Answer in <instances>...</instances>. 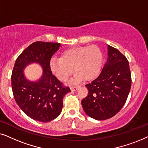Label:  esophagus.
<instances>
[{"mask_svg": "<svg viewBox=\"0 0 148 148\" xmlns=\"http://www.w3.org/2000/svg\"><path fill=\"white\" fill-rule=\"evenodd\" d=\"M77 88H78L77 86H71V87H70L71 90L72 92H74V91H76L77 90Z\"/></svg>", "mask_w": 148, "mask_h": 148, "instance_id": "1", "label": "esophagus"}]
</instances>
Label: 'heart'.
Wrapping results in <instances>:
<instances>
[{
  "mask_svg": "<svg viewBox=\"0 0 148 148\" xmlns=\"http://www.w3.org/2000/svg\"><path fill=\"white\" fill-rule=\"evenodd\" d=\"M102 63V53L98 46H77L62 52L60 58H52L50 66L52 73L61 82H66L74 69L75 75L73 82L82 79L92 80L96 77Z\"/></svg>",
  "mask_w": 148,
  "mask_h": 148,
  "instance_id": "1",
  "label": "heart"
}]
</instances>
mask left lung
<instances>
[{"mask_svg": "<svg viewBox=\"0 0 148 148\" xmlns=\"http://www.w3.org/2000/svg\"><path fill=\"white\" fill-rule=\"evenodd\" d=\"M108 58L96 79L86 85L88 94L82 101L85 112L96 120L114 116L124 106L131 86V74L126 57L108 45Z\"/></svg>", "mask_w": 148, "mask_h": 148, "instance_id": "obj_1", "label": "left lung"}]
</instances>
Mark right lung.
Returning <instances> with one entry per match:
<instances>
[{
  "label": "right lung",
  "instance_id": "add662e5",
  "mask_svg": "<svg viewBox=\"0 0 148 148\" xmlns=\"http://www.w3.org/2000/svg\"><path fill=\"white\" fill-rule=\"evenodd\" d=\"M60 46L59 43L34 42L18 56L12 72L11 86L16 102L28 116L40 122H50L58 117L63 97L71 92L50 69V59ZM34 62L42 66L43 73L38 81L31 82L24 75L23 70Z\"/></svg>",
  "mask_w": 148,
  "mask_h": 148
}]
</instances>
